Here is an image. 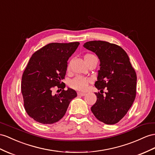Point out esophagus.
<instances>
[{"instance_id":"obj_1","label":"esophagus","mask_w":155,"mask_h":155,"mask_svg":"<svg viewBox=\"0 0 155 155\" xmlns=\"http://www.w3.org/2000/svg\"><path fill=\"white\" fill-rule=\"evenodd\" d=\"M77 94H78V96H84L86 95L85 93H82V92H78Z\"/></svg>"}]
</instances>
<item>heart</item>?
I'll list each match as a JSON object with an SVG mask.
<instances>
[{
  "label": "heart",
  "mask_w": 155,
  "mask_h": 155,
  "mask_svg": "<svg viewBox=\"0 0 155 155\" xmlns=\"http://www.w3.org/2000/svg\"><path fill=\"white\" fill-rule=\"evenodd\" d=\"M95 55L91 54H87L84 55V60L86 61V63H87L89 61L90 58L92 57H94ZM70 63H69L67 65V70H70ZM91 82V79L90 78H86L84 77L78 76L74 78L72 81L70 82V87L71 88H73L75 90L80 91V92H84L86 89L87 87L88 86V84Z\"/></svg>",
  "instance_id": "1"
}]
</instances>
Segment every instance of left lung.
<instances>
[{"label":"left lung","mask_w":155,"mask_h":155,"mask_svg":"<svg viewBox=\"0 0 155 155\" xmlns=\"http://www.w3.org/2000/svg\"><path fill=\"white\" fill-rule=\"evenodd\" d=\"M84 47L96 54L100 60V69L95 86L101 92L107 88L105 96L95 93L97 101L91 110L99 120L114 124L124 117L136 96L137 76L128 54L120 46L106 41L86 42Z\"/></svg>","instance_id":"8db88e82"}]
</instances>
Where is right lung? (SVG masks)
Listing matches in <instances>:
<instances>
[{
    "label": "right lung",
    "instance_id": "right-lung-1",
    "mask_svg": "<svg viewBox=\"0 0 155 155\" xmlns=\"http://www.w3.org/2000/svg\"><path fill=\"white\" fill-rule=\"evenodd\" d=\"M80 43H50L33 54L22 75L21 90L25 111L35 121L51 124L65 115L75 90H64L67 61ZM57 86L62 90L53 95Z\"/></svg>",
    "mask_w": 155,
    "mask_h": 155
}]
</instances>
